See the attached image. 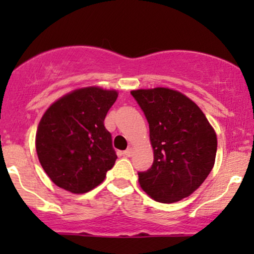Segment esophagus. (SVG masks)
Listing matches in <instances>:
<instances>
[{
	"instance_id": "esophagus-1",
	"label": "esophagus",
	"mask_w": 254,
	"mask_h": 254,
	"mask_svg": "<svg viewBox=\"0 0 254 254\" xmlns=\"http://www.w3.org/2000/svg\"><path fill=\"white\" fill-rule=\"evenodd\" d=\"M124 155L125 156H127V157H130V156H132V148H131V147H129V148H127V150H125L124 151Z\"/></svg>"
}]
</instances>
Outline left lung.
I'll list each match as a JSON object with an SVG mask.
<instances>
[{"instance_id":"obj_1","label":"left lung","mask_w":254,"mask_h":254,"mask_svg":"<svg viewBox=\"0 0 254 254\" xmlns=\"http://www.w3.org/2000/svg\"><path fill=\"white\" fill-rule=\"evenodd\" d=\"M149 123L154 162L138 172V183L160 203L189 197L202 185L215 164L217 138L202 110L170 88L131 92Z\"/></svg>"}]
</instances>
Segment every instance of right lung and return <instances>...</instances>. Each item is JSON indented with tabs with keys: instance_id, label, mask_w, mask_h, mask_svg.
<instances>
[{
	"instance_id": "obj_1",
	"label": "right lung",
	"mask_w": 254,
	"mask_h": 254,
	"mask_svg": "<svg viewBox=\"0 0 254 254\" xmlns=\"http://www.w3.org/2000/svg\"><path fill=\"white\" fill-rule=\"evenodd\" d=\"M117 97L113 89L86 87L58 99L44 113L36 149L40 165L57 186L86 193L104 182L117 159L104 125Z\"/></svg>"
}]
</instances>
